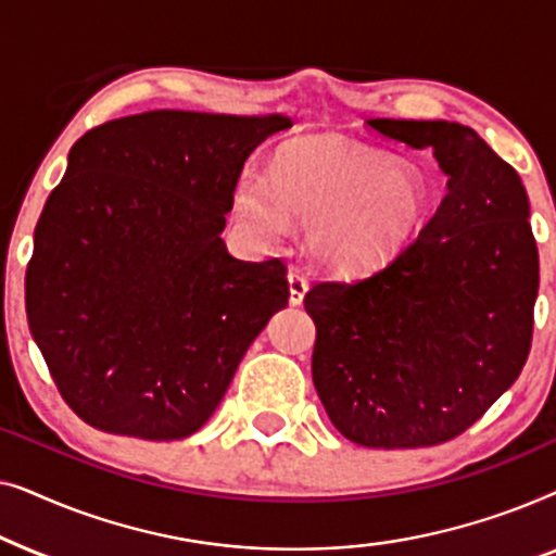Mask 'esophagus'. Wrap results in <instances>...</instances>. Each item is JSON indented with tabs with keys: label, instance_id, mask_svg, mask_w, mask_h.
<instances>
[{
	"label": "esophagus",
	"instance_id": "obj_1",
	"mask_svg": "<svg viewBox=\"0 0 556 556\" xmlns=\"http://www.w3.org/2000/svg\"><path fill=\"white\" fill-rule=\"evenodd\" d=\"M288 291H291L293 306H301L303 295L308 291V278L301 270H288Z\"/></svg>",
	"mask_w": 556,
	"mask_h": 556
}]
</instances>
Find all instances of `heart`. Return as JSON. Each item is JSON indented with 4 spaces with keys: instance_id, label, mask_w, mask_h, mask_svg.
I'll return each instance as SVG.
<instances>
[{
    "instance_id": "heart-1",
    "label": "heart",
    "mask_w": 556,
    "mask_h": 556,
    "mask_svg": "<svg viewBox=\"0 0 556 556\" xmlns=\"http://www.w3.org/2000/svg\"><path fill=\"white\" fill-rule=\"evenodd\" d=\"M428 179L409 164L346 141H295L278 154L276 177L245 169L232 207L257 240L276 242L291 215L308 225V250L337 270L392 261L425 223Z\"/></svg>"
}]
</instances>
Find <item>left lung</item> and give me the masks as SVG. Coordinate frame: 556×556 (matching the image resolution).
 Wrapping results in <instances>:
<instances>
[{"instance_id":"8db88e82","label":"left lung","mask_w":556,"mask_h":556,"mask_svg":"<svg viewBox=\"0 0 556 556\" xmlns=\"http://www.w3.org/2000/svg\"><path fill=\"white\" fill-rule=\"evenodd\" d=\"M430 149L447 194L420 235L356 280H318L311 371L333 428L364 447L458 438L521 375L534 333L539 250L519 174L473 128L375 118Z\"/></svg>"}]
</instances>
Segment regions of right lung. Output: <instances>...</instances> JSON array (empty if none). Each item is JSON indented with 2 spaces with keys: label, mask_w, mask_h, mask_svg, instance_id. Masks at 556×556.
Instances as JSON below:
<instances>
[{
  "label": "right lung",
  "mask_w": 556,
  "mask_h": 556,
  "mask_svg": "<svg viewBox=\"0 0 556 556\" xmlns=\"http://www.w3.org/2000/svg\"><path fill=\"white\" fill-rule=\"evenodd\" d=\"M283 116L149 111L90 128L35 227L25 306L67 407L113 435L181 440L288 303L286 263L219 232L245 159Z\"/></svg>",
  "instance_id": "1"
}]
</instances>
